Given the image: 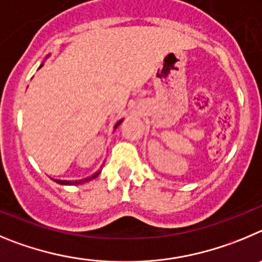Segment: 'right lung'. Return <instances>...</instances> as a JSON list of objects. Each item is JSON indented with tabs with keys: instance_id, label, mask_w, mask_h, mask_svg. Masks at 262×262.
Instances as JSON below:
<instances>
[{
	"instance_id": "obj_1",
	"label": "right lung",
	"mask_w": 262,
	"mask_h": 262,
	"mask_svg": "<svg viewBox=\"0 0 262 262\" xmlns=\"http://www.w3.org/2000/svg\"><path fill=\"white\" fill-rule=\"evenodd\" d=\"M41 67H43V65H40V68H41ZM121 122H122V120H120V121L117 122L116 125H115V129H116L117 126H119L120 124H121ZM99 173H100V171L95 172L94 175L89 176V178H86V179H82V180H73V181H69V180H55V181H56V183L61 184V185H78V184H83V183H87V181L93 180V179H95L96 176H99Z\"/></svg>"
}]
</instances>
